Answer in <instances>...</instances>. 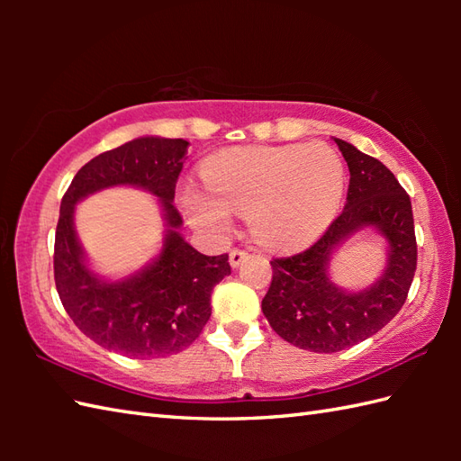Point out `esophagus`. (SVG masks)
<instances>
[{
  "label": "esophagus",
  "instance_id": "obj_1",
  "mask_svg": "<svg viewBox=\"0 0 461 461\" xmlns=\"http://www.w3.org/2000/svg\"><path fill=\"white\" fill-rule=\"evenodd\" d=\"M249 258V253L246 249H231L230 251V266L231 267H240L243 261H246Z\"/></svg>",
  "mask_w": 461,
  "mask_h": 461
}]
</instances>
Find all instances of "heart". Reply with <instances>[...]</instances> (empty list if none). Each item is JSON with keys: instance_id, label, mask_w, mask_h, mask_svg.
<instances>
[{"instance_id": "b5f03b06", "label": "heart", "mask_w": 461, "mask_h": 461, "mask_svg": "<svg viewBox=\"0 0 461 461\" xmlns=\"http://www.w3.org/2000/svg\"><path fill=\"white\" fill-rule=\"evenodd\" d=\"M203 180L210 194L192 184L182 192L194 225L225 233L230 213L246 215L256 241L283 249L317 236L332 220L345 166L325 142L249 146L213 154L203 164Z\"/></svg>"}]
</instances>
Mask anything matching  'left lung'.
I'll list each match as a JSON object with an SVG mask.
<instances>
[{"label":"left lung","mask_w":461,"mask_h":461,"mask_svg":"<svg viewBox=\"0 0 461 461\" xmlns=\"http://www.w3.org/2000/svg\"><path fill=\"white\" fill-rule=\"evenodd\" d=\"M350 172L347 203L322 236L295 256L271 261L273 279L261 301L271 329L291 345L312 352H339L375 335L402 309L412 285L418 246L410 195L380 160L335 139ZM362 227L389 241L383 277L350 294L328 279L331 249Z\"/></svg>","instance_id":"obj_1"}]
</instances>
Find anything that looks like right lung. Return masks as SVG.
Masks as SVG:
<instances>
[{"mask_svg":"<svg viewBox=\"0 0 461 461\" xmlns=\"http://www.w3.org/2000/svg\"><path fill=\"white\" fill-rule=\"evenodd\" d=\"M185 150L182 139L131 140L86 162L61 200L53 256L59 299L86 337L131 358L168 357L190 347L212 315L213 287L231 273L228 253L203 256L178 231L174 194ZM111 185L158 194L169 225L161 256L122 282H104L86 267L72 225L74 205Z\"/></svg>","mask_w":461,"mask_h":461,"instance_id":"obj_1","label":"right lung"}]
</instances>
